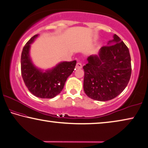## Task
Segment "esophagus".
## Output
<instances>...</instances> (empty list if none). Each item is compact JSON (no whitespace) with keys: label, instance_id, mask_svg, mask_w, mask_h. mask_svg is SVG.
<instances>
[{"label":"esophagus","instance_id":"34e87169","mask_svg":"<svg viewBox=\"0 0 148 148\" xmlns=\"http://www.w3.org/2000/svg\"><path fill=\"white\" fill-rule=\"evenodd\" d=\"M82 67V64L80 62H78L76 64V68H77V69H81Z\"/></svg>","mask_w":148,"mask_h":148}]
</instances>
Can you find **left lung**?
I'll use <instances>...</instances> for the list:
<instances>
[{"mask_svg": "<svg viewBox=\"0 0 148 148\" xmlns=\"http://www.w3.org/2000/svg\"><path fill=\"white\" fill-rule=\"evenodd\" d=\"M87 62L83 66L84 90L89 98L102 102L110 100L127 86L132 73L130 54L116 34L98 54L88 56Z\"/></svg>", "mask_w": 148, "mask_h": 148, "instance_id": "obj_1", "label": "left lung"}]
</instances>
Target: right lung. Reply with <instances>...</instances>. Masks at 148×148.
I'll return each mask as SVG.
<instances>
[{
  "label": "right lung",
  "mask_w": 148,
  "mask_h": 148,
  "mask_svg": "<svg viewBox=\"0 0 148 148\" xmlns=\"http://www.w3.org/2000/svg\"><path fill=\"white\" fill-rule=\"evenodd\" d=\"M38 34L34 35L24 46L21 54V74L26 86L35 96L53 98L62 90L68 76L73 72L76 61L61 62L51 69H40L34 66L30 56L31 44Z\"/></svg>",
  "instance_id": "add662e5"
}]
</instances>
